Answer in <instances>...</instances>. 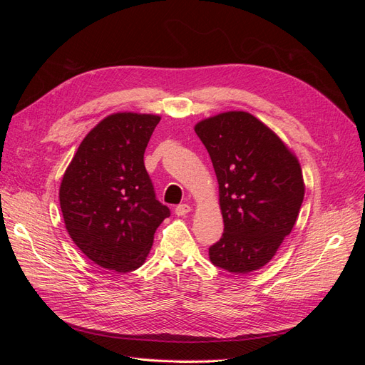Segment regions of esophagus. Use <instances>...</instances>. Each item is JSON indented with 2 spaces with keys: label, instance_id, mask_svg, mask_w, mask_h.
<instances>
[{
  "label": "esophagus",
  "instance_id": "34e87169",
  "mask_svg": "<svg viewBox=\"0 0 365 365\" xmlns=\"http://www.w3.org/2000/svg\"><path fill=\"white\" fill-rule=\"evenodd\" d=\"M192 210V207L189 204H181L175 208V215L176 216H185Z\"/></svg>",
  "mask_w": 365,
  "mask_h": 365
}]
</instances>
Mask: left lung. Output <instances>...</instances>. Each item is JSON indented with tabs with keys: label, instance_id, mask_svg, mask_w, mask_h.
<instances>
[{
	"label": "left lung",
	"instance_id": "1",
	"mask_svg": "<svg viewBox=\"0 0 365 365\" xmlns=\"http://www.w3.org/2000/svg\"><path fill=\"white\" fill-rule=\"evenodd\" d=\"M195 132L212 158L224 235L208 256L233 274L264 267L295 222L304 197L302 165L275 132L247 111L207 117Z\"/></svg>",
	"mask_w": 365,
	"mask_h": 365
}]
</instances>
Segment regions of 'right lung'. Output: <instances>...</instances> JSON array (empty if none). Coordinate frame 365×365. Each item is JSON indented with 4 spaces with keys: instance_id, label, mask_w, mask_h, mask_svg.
I'll return each instance as SVG.
<instances>
[{
    "instance_id": "1",
    "label": "right lung",
    "mask_w": 365,
    "mask_h": 365,
    "mask_svg": "<svg viewBox=\"0 0 365 365\" xmlns=\"http://www.w3.org/2000/svg\"><path fill=\"white\" fill-rule=\"evenodd\" d=\"M160 120L130 111L105 117L85 135L62 176L65 228L77 248L105 269L140 268L170 215L155 200L143 160Z\"/></svg>"
}]
</instances>
